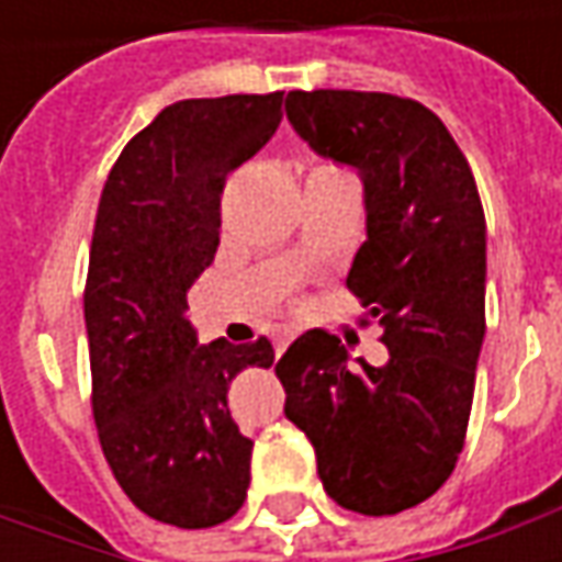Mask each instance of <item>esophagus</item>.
<instances>
[{
	"instance_id": "34e87169",
	"label": "esophagus",
	"mask_w": 562,
	"mask_h": 562,
	"mask_svg": "<svg viewBox=\"0 0 562 562\" xmlns=\"http://www.w3.org/2000/svg\"><path fill=\"white\" fill-rule=\"evenodd\" d=\"M288 344H291V335H288V337H278V344H274V353L281 357V353L288 350Z\"/></svg>"
}]
</instances>
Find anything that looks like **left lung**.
Returning a JSON list of instances; mask_svg holds the SVG:
<instances>
[{"mask_svg":"<svg viewBox=\"0 0 562 562\" xmlns=\"http://www.w3.org/2000/svg\"><path fill=\"white\" fill-rule=\"evenodd\" d=\"M288 121L315 156L362 181L366 244L347 288L369 306L384 366L306 331L274 366L284 416L315 447L328 497L394 516L450 479L465 441L485 340V212L472 168L422 102L291 90Z\"/></svg>","mask_w":562,"mask_h":562,"instance_id":"left-lung-1","label":"left lung"}]
</instances>
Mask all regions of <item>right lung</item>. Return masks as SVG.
I'll list each match as a JSON object with an SVG mask.
<instances>
[{
    "mask_svg": "<svg viewBox=\"0 0 562 562\" xmlns=\"http://www.w3.org/2000/svg\"><path fill=\"white\" fill-rule=\"evenodd\" d=\"M281 102L165 105L99 196L83 293L99 443L134 507L178 529L218 526L247 501L252 441L227 387L249 366L269 369L274 350L266 337L200 344L187 291L215 259L227 175L271 140Z\"/></svg>",
    "mask_w": 562,
    "mask_h": 562,
    "instance_id": "right-lung-1",
    "label": "right lung"
}]
</instances>
